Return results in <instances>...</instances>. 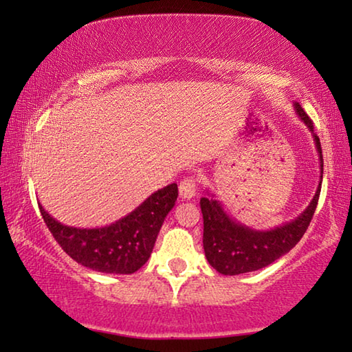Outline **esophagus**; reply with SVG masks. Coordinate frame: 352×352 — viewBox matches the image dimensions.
Listing matches in <instances>:
<instances>
[{
	"label": "esophagus",
	"instance_id": "34e87169",
	"mask_svg": "<svg viewBox=\"0 0 352 352\" xmlns=\"http://www.w3.org/2000/svg\"><path fill=\"white\" fill-rule=\"evenodd\" d=\"M178 190H180V199H183V200L192 199L195 192H197V180H195L194 177H186L180 183Z\"/></svg>",
	"mask_w": 352,
	"mask_h": 352
}]
</instances>
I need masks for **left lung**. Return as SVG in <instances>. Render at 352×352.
Returning a JSON list of instances; mask_svg holds the SVG:
<instances>
[{
	"instance_id": "left-lung-1",
	"label": "left lung",
	"mask_w": 352,
	"mask_h": 352,
	"mask_svg": "<svg viewBox=\"0 0 352 352\" xmlns=\"http://www.w3.org/2000/svg\"><path fill=\"white\" fill-rule=\"evenodd\" d=\"M296 115L302 119L314 135L315 146L320 155V180H323V155H321L320 138L314 133L312 119L306 115L302 107L294 104ZM321 184V182H320ZM321 188L318 186L314 199L305 211L292 222L284 223L269 231L252 230L236 222L223 211L220 201L214 197H201L200 208L204 214V248L211 267L222 275H241L270 265L294 248L314 217L318 205ZM210 195V194H208Z\"/></svg>"
}]
</instances>
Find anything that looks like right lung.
Instances as JSON below:
<instances>
[{"instance_id":"right-lung-1","label":"right lung","mask_w":352,"mask_h":352,"mask_svg":"<svg viewBox=\"0 0 352 352\" xmlns=\"http://www.w3.org/2000/svg\"><path fill=\"white\" fill-rule=\"evenodd\" d=\"M177 197V183L168 184L126 217L102 228L67 226L51 217L41 205L38 208L58 245L76 262L96 272L130 275L147 262Z\"/></svg>"}]
</instances>
